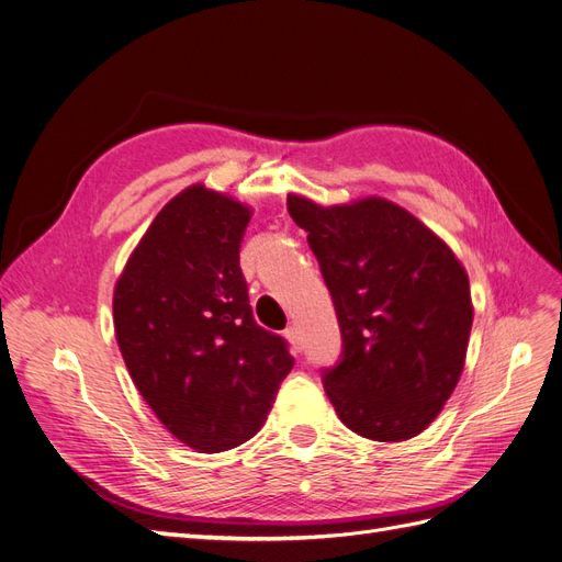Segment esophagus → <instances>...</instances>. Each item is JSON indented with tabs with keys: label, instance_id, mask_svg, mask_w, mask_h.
<instances>
[{
	"label": "esophagus",
	"instance_id": "esophagus-1",
	"mask_svg": "<svg viewBox=\"0 0 562 562\" xmlns=\"http://www.w3.org/2000/svg\"><path fill=\"white\" fill-rule=\"evenodd\" d=\"M283 337L288 339V342L293 345V349H302V335H300V330H297V326H288L285 330H283Z\"/></svg>",
	"mask_w": 562,
	"mask_h": 562
}]
</instances>
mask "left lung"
<instances>
[{
    "label": "left lung",
    "mask_w": 562,
    "mask_h": 562,
    "mask_svg": "<svg viewBox=\"0 0 562 562\" xmlns=\"http://www.w3.org/2000/svg\"><path fill=\"white\" fill-rule=\"evenodd\" d=\"M342 333L323 370L337 417L363 438L396 443L424 431L462 375L473 304L454 252L415 215L368 196L323 209L291 194Z\"/></svg>",
    "instance_id": "1"
}]
</instances>
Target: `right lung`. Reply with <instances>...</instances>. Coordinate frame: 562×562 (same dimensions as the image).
<instances>
[{
    "mask_svg": "<svg viewBox=\"0 0 562 562\" xmlns=\"http://www.w3.org/2000/svg\"><path fill=\"white\" fill-rule=\"evenodd\" d=\"M250 209L187 187L155 217L114 285V333L147 405L184 446L220 452L265 424L293 368L258 326L239 250Z\"/></svg>",
    "mask_w": 562,
    "mask_h": 562,
    "instance_id": "right-lung-1",
    "label": "right lung"
}]
</instances>
